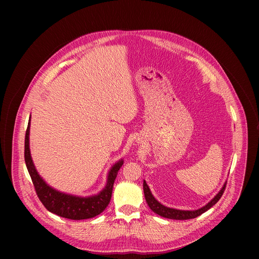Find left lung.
I'll use <instances>...</instances> for the list:
<instances>
[{
	"instance_id": "1",
	"label": "left lung",
	"mask_w": 259,
	"mask_h": 259,
	"mask_svg": "<svg viewBox=\"0 0 259 259\" xmlns=\"http://www.w3.org/2000/svg\"><path fill=\"white\" fill-rule=\"evenodd\" d=\"M227 187V182L224 184L223 189L219 191V193L204 207L198 209V210H192V211H186V210H177V209H173V208H169L166 207L164 205H162L161 203H159L155 197L153 196L152 192L150 191L149 186H147L145 180H143V192H144V197H145V201L149 205V207L158 215L165 217V218H169V219H176V220H186V219H192V218H196L198 216H200L201 214H203L204 212H206L207 210H209L212 206H214L219 199L221 198V196L224 195V192L226 190Z\"/></svg>"
}]
</instances>
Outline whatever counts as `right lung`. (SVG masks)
Returning a JSON list of instances; mask_svg holds the SVG:
<instances>
[{
    "label": "right lung",
    "instance_id": "right-lung-1",
    "mask_svg": "<svg viewBox=\"0 0 259 259\" xmlns=\"http://www.w3.org/2000/svg\"><path fill=\"white\" fill-rule=\"evenodd\" d=\"M29 125L30 118L25 132L24 160L33 183L34 191L45 208L60 217L72 220L88 219L100 214L109 204L114 183L118 175V171L123 165V160L116 163L109 170L106 186L98 195L82 198L60 193L49 187L34 168L29 151Z\"/></svg>",
    "mask_w": 259,
    "mask_h": 259
}]
</instances>
